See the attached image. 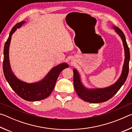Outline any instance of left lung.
I'll list each match as a JSON object with an SVG mask.
<instances>
[{
	"instance_id": "left-lung-1",
	"label": "left lung",
	"mask_w": 132,
	"mask_h": 132,
	"mask_svg": "<svg viewBox=\"0 0 132 132\" xmlns=\"http://www.w3.org/2000/svg\"><path fill=\"white\" fill-rule=\"evenodd\" d=\"M113 28L121 38L125 51V61L121 75L117 81L110 86L101 88H88L82 83L79 71L77 69H73V82L75 91L79 97L86 102L90 103H100L108 101L119 90L128 77L130 61V51L122 31L114 26H113Z\"/></svg>"
}]
</instances>
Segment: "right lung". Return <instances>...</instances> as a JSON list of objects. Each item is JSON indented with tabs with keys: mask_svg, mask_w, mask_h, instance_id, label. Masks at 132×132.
<instances>
[{
	"mask_svg": "<svg viewBox=\"0 0 132 132\" xmlns=\"http://www.w3.org/2000/svg\"><path fill=\"white\" fill-rule=\"evenodd\" d=\"M26 23L22 21L15 24L11 30L9 37L4 46L3 70L4 77L10 86L17 94L28 101H37L47 98L52 92L60 73L69 68V64L62 63L55 66L49 71L45 77L39 81L28 83L19 80L13 73L9 61V47L12 36L16 31Z\"/></svg>",
	"mask_w": 132,
	"mask_h": 132,
	"instance_id": "1",
	"label": "right lung"
}]
</instances>
